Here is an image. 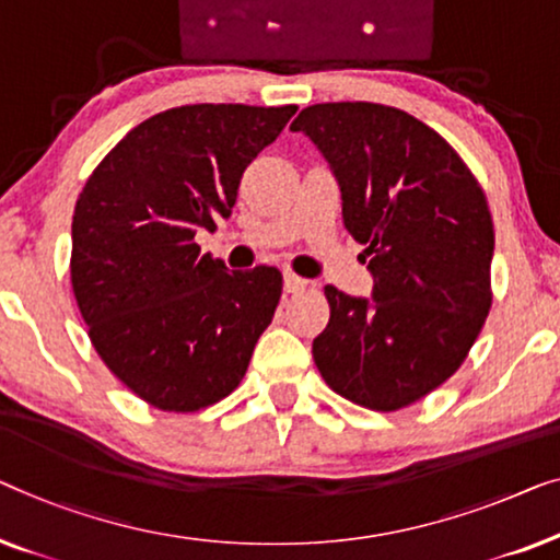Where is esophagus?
<instances>
[{"mask_svg": "<svg viewBox=\"0 0 560 560\" xmlns=\"http://www.w3.org/2000/svg\"><path fill=\"white\" fill-rule=\"evenodd\" d=\"M306 287V281L302 277H296V273H283V291L287 294H296V291H302Z\"/></svg>", "mask_w": 560, "mask_h": 560, "instance_id": "esophagus-1", "label": "esophagus"}]
</instances>
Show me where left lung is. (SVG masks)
<instances>
[{
	"label": "left lung",
	"mask_w": 560,
	"mask_h": 560,
	"mask_svg": "<svg viewBox=\"0 0 560 560\" xmlns=\"http://www.w3.org/2000/svg\"><path fill=\"white\" fill-rule=\"evenodd\" d=\"M291 131L327 160L373 277L368 299L325 287L329 322L312 342L314 362L342 398L398 411L459 370L490 312L485 192L459 154L400 108L317 104Z\"/></svg>",
	"instance_id": "8db88e82"
}]
</instances>
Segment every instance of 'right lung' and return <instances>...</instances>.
<instances>
[{"label": "right lung", "instance_id": "right-lung-1", "mask_svg": "<svg viewBox=\"0 0 560 560\" xmlns=\"http://www.w3.org/2000/svg\"><path fill=\"white\" fill-rule=\"evenodd\" d=\"M294 112L170 108L126 133L75 202L78 310L101 360L149 406L192 413L223 400L271 325L279 269L228 271L195 235L231 215L243 172Z\"/></svg>", "mask_w": 560, "mask_h": 560}]
</instances>
